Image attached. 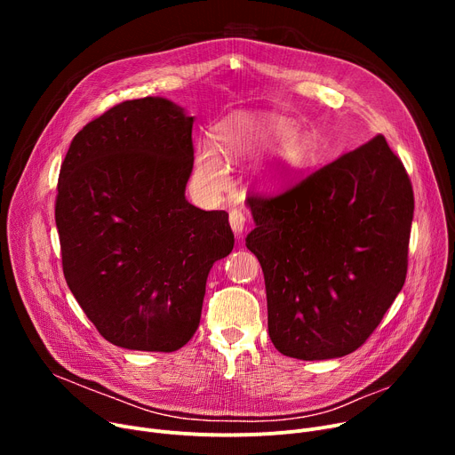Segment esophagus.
<instances>
[{"mask_svg":"<svg viewBox=\"0 0 455 455\" xmlns=\"http://www.w3.org/2000/svg\"><path fill=\"white\" fill-rule=\"evenodd\" d=\"M228 220H230V227H232L234 234L240 235L243 232V228H245V215H243V212L237 210V208L230 210Z\"/></svg>","mask_w":455,"mask_h":455,"instance_id":"34e87169","label":"esophagus"}]
</instances>
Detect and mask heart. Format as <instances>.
I'll return each mask as SVG.
<instances>
[{"mask_svg": "<svg viewBox=\"0 0 455 455\" xmlns=\"http://www.w3.org/2000/svg\"><path fill=\"white\" fill-rule=\"evenodd\" d=\"M215 151L201 146L196 156V177L206 189L218 191L227 184V170L221 162L264 149L280 141L276 165L269 172V180L278 182L295 175L312 162L314 148L307 136L297 132V125L283 117H254L232 114L213 127Z\"/></svg>", "mask_w": 455, "mask_h": 455, "instance_id": "1", "label": "heart"}]
</instances>
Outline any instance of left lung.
Instances as JSON below:
<instances>
[{"label": "left lung", "mask_w": 455, "mask_h": 455, "mask_svg": "<svg viewBox=\"0 0 455 455\" xmlns=\"http://www.w3.org/2000/svg\"><path fill=\"white\" fill-rule=\"evenodd\" d=\"M245 245L266 278L269 338L297 360L360 348L408 273L413 188L378 134L280 196H251Z\"/></svg>", "instance_id": "left-lung-1"}]
</instances>
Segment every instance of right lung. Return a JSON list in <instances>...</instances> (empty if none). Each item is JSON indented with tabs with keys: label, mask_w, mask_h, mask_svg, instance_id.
I'll use <instances>...</instances> for the list:
<instances>
[{
	"label": "right lung",
	"mask_w": 455,
	"mask_h": 455,
	"mask_svg": "<svg viewBox=\"0 0 455 455\" xmlns=\"http://www.w3.org/2000/svg\"><path fill=\"white\" fill-rule=\"evenodd\" d=\"M194 117L164 98L83 127L60 165L55 221L68 288L116 347L173 352L199 326L206 278L230 254L225 210L186 201Z\"/></svg>",
	"instance_id": "1"
}]
</instances>
